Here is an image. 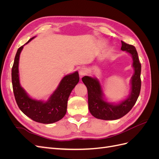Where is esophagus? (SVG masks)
Segmentation results:
<instances>
[{
  "mask_svg": "<svg viewBox=\"0 0 159 159\" xmlns=\"http://www.w3.org/2000/svg\"><path fill=\"white\" fill-rule=\"evenodd\" d=\"M85 69L84 67H81V68L80 69V75L81 77H82L85 75Z\"/></svg>",
  "mask_w": 159,
  "mask_h": 159,
  "instance_id": "34e87169",
  "label": "esophagus"
}]
</instances>
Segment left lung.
Instances as JSON below:
<instances>
[{
    "mask_svg": "<svg viewBox=\"0 0 159 159\" xmlns=\"http://www.w3.org/2000/svg\"><path fill=\"white\" fill-rule=\"evenodd\" d=\"M121 50L131 56L134 74L131 80V90L128 97L118 103L107 102L105 99L103 89L96 78L85 75L82 81L88 89V107L91 114L97 119L103 120H115L121 118L130 111L140 93L141 87V64L134 46L121 41Z\"/></svg>",
    "mask_w": 159,
    "mask_h": 159,
    "instance_id": "obj_1",
    "label": "left lung"
}]
</instances>
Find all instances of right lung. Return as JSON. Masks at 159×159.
Masks as SVG:
<instances>
[{"label": "right lung", "instance_id": "1", "mask_svg": "<svg viewBox=\"0 0 159 159\" xmlns=\"http://www.w3.org/2000/svg\"><path fill=\"white\" fill-rule=\"evenodd\" d=\"M35 37L30 38L25 44ZM25 44L18 49L12 68V83L16 103L23 113L33 121L44 124L58 121L66 115L69 96L79 82L78 72L65 75L46 102L31 98L20 85L19 80V58Z\"/></svg>", "mask_w": 159, "mask_h": 159}]
</instances>
